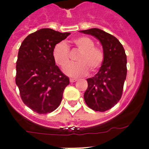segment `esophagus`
I'll return each instance as SVG.
<instances>
[{
    "mask_svg": "<svg viewBox=\"0 0 149 149\" xmlns=\"http://www.w3.org/2000/svg\"><path fill=\"white\" fill-rule=\"evenodd\" d=\"M69 81H70L71 83H74V82H75V81H77V80H76V79L70 78V80H69Z\"/></svg>",
    "mask_w": 149,
    "mask_h": 149,
    "instance_id": "esophagus-1",
    "label": "esophagus"
}]
</instances>
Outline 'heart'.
<instances>
[{"label":"heart","instance_id":"heart-1","mask_svg":"<svg viewBox=\"0 0 149 149\" xmlns=\"http://www.w3.org/2000/svg\"><path fill=\"white\" fill-rule=\"evenodd\" d=\"M78 51L76 63H71L64 68V72L72 77L86 75L89 72H95L101 67L104 61V53L100 48L95 47L93 40L86 36H81L72 41ZM52 56L56 65L65 67L69 62V50L64 42H59L54 47Z\"/></svg>","mask_w":149,"mask_h":149}]
</instances>
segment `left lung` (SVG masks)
I'll return each mask as SVG.
<instances>
[{
    "label": "left lung",
    "mask_w": 149,
    "mask_h": 149,
    "mask_svg": "<svg viewBox=\"0 0 149 149\" xmlns=\"http://www.w3.org/2000/svg\"><path fill=\"white\" fill-rule=\"evenodd\" d=\"M80 32L98 39L103 47L104 61L99 71L86 79L88 88L84 101L95 111L111 109L120 100L127 75V56L123 46L115 36L98 28Z\"/></svg>",
    "instance_id": "left-lung-1"
}]
</instances>
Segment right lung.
<instances>
[{
  "label": "right lung",
  "mask_w": 149,
  "mask_h": 149,
  "mask_svg": "<svg viewBox=\"0 0 149 149\" xmlns=\"http://www.w3.org/2000/svg\"><path fill=\"white\" fill-rule=\"evenodd\" d=\"M68 35L70 33L42 28L27 36L20 46L15 84L24 104L39 114L56 110L69 84L52 56L54 47Z\"/></svg>",
  "instance_id": "right-lung-1"
}]
</instances>
